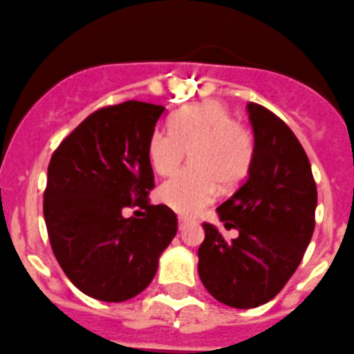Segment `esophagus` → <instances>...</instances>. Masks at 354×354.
<instances>
[{
	"instance_id": "34e87169",
	"label": "esophagus",
	"mask_w": 354,
	"mask_h": 354,
	"mask_svg": "<svg viewBox=\"0 0 354 354\" xmlns=\"http://www.w3.org/2000/svg\"><path fill=\"white\" fill-rule=\"evenodd\" d=\"M187 224H189V218L179 217V230H180V231L186 230V225H187Z\"/></svg>"
}]
</instances>
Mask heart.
<instances>
[{
    "label": "heart",
    "instance_id": "1",
    "mask_svg": "<svg viewBox=\"0 0 354 354\" xmlns=\"http://www.w3.org/2000/svg\"><path fill=\"white\" fill-rule=\"evenodd\" d=\"M189 151L191 167L163 184L161 203L183 215H194L212 203L217 187L243 183L255 156L250 130L221 102L205 100L183 107L171 116L170 130L156 129L149 136L147 158L161 177L183 167Z\"/></svg>",
    "mask_w": 354,
    "mask_h": 354
}]
</instances>
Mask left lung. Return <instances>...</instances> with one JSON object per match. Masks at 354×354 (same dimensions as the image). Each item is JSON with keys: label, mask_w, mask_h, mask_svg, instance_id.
Listing matches in <instances>:
<instances>
[{"label": "left lung", "mask_w": 354, "mask_h": 354, "mask_svg": "<svg viewBox=\"0 0 354 354\" xmlns=\"http://www.w3.org/2000/svg\"><path fill=\"white\" fill-rule=\"evenodd\" d=\"M255 139L248 177L217 212L225 230L203 222L198 272L212 297L250 309L280 294L301 264L315 231L316 183L304 147L281 118L247 104Z\"/></svg>", "instance_id": "1"}]
</instances>
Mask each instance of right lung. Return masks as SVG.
I'll return each mask as SVG.
<instances>
[{
    "label": "right lung",
    "instance_id": "add662e5",
    "mask_svg": "<svg viewBox=\"0 0 354 354\" xmlns=\"http://www.w3.org/2000/svg\"><path fill=\"white\" fill-rule=\"evenodd\" d=\"M163 111L140 100L100 107L50 160L43 215L53 255L74 287L99 301L140 294L177 233L175 212L147 200V142ZM129 207L143 217L124 218Z\"/></svg>",
    "mask_w": 354,
    "mask_h": 354
}]
</instances>
